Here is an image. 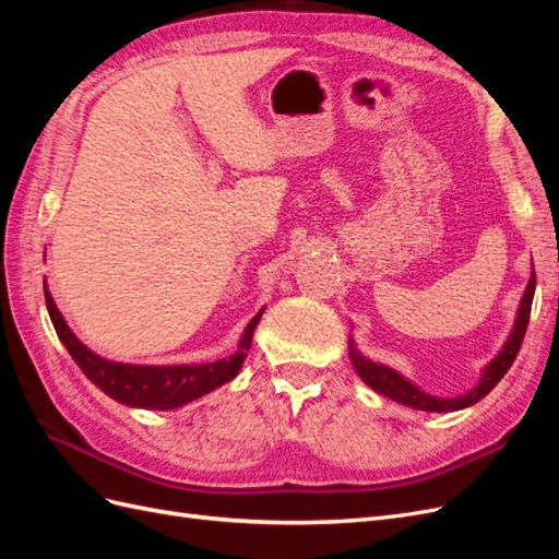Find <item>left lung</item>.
I'll use <instances>...</instances> for the list:
<instances>
[{
  "instance_id": "1",
  "label": "left lung",
  "mask_w": 559,
  "mask_h": 559,
  "mask_svg": "<svg viewBox=\"0 0 559 559\" xmlns=\"http://www.w3.org/2000/svg\"><path fill=\"white\" fill-rule=\"evenodd\" d=\"M534 289H536V275L532 273L527 289H524L520 310H518V319H515V326H513V331L509 335V341H506V345L501 347V352L497 354V357L485 366L480 382L473 386L471 392H466L464 396L441 399V396H431L427 392H421V389H417L411 380H405L401 373H396L394 368L366 359L364 354H359L357 349H354V345H349V359H352L354 368H357V373L361 376V380L370 389H376L378 394H384L386 399H392L396 403L408 405V408L427 411V413H450V411L468 408V405L478 403L483 396H487L489 392H492V389L497 386V382L506 373H509V368L513 366L518 352H520V345H522V337H524V333H527Z\"/></svg>"
}]
</instances>
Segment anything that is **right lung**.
Returning a JSON list of instances; mask_svg holds the SVG:
<instances>
[{
	"instance_id": "obj_1",
	"label": "right lung",
	"mask_w": 559,
	"mask_h": 559,
	"mask_svg": "<svg viewBox=\"0 0 559 559\" xmlns=\"http://www.w3.org/2000/svg\"><path fill=\"white\" fill-rule=\"evenodd\" d=\"M46 308L53 321L56 333L72 354L76 366L86 373V378L103 389L107 396L114 401L132 405V408H148V411H173L179 405L195 401L200 396L210 394L212 389L226 384L240 373L242 361L251 347L253 331H257L263 310L253 317L238 345V352L228 359L212 361V364H189V366H138V364H118L97 357L83 345L79 337L67 326L60 310L56 308L53 296H50L48 286H44Z\"/></svg>"
}]
</instances>
